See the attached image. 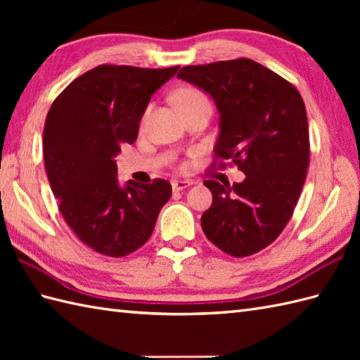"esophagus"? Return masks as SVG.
Wrapping results in <instances>:
<instances>
[{"instance_id": "34e87169", "label": "esophagus", "mask_w": 360, "mask_h": 360, "mask_svg": "<svg viewBox=\"0 0 360 360\" xmlns=\"http://www.w3.org/2000/svg\"><path fill=\"white\" fill-rule=\"evenodd\" d=\"M190 186H192V182L190 181H173L172 182V187H173V190L174 192H181V190H184V188H188Z\"/></svg>"}]
</instances>
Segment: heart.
<instances>
[{
  "instance_id": "b5f03b06",
  "label": "heart",
  "mask_w": 360,
  "mask_h": 360,
  "mask_svg": "<svg viewBox=\"0 0 360 360\" xmlns=\"http://www.w3.org/2000/svg\"><path fill=\"white\" fill-rule=\"evenodd\" d=\"M174 98H176V103H178L179 108L184 111V114L188 112L190 110L198 108V106H201V105H210L209 97L205 96L201 89L192 88V86L179 89L178 93H176ZM150 112H151V106H148V108L145 110V112H143L142 125L147 124V120L150 117Z\"/></svg>"
}]
</instances>
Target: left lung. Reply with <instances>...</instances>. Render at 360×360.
Wrapping results in <instances>:
<instances>
[{
  "mask_svg": "<svg viewBox=\"0 0 360 360\" xmlns=\"http://www.w3.org/2000/svg\"><path fill=\"white\" fill-rule=\"evenodd\" d=\"M217 102L221 133L210 170L236 165L241 184L204 181L213 201L201 217L205 236L227 255L263 250L289 223L307 179L309 129L297 88L250 58L184 66L178 72Z\"/></svg>",
  "mask_w": 360,
  "mask_h": 360,
  "instance_id": "left-lung-1",
  "label": "left lung"
}]
</instances>
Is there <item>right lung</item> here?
Here are the masks:
<instances>
[{"label":"right lung","mask_w":360,"mask_h":360,"mask_svg":"<svg viewBox=\"0 0 360 360\" xmlns=\"http://www.w3.org/2000/svg\"><path fill=\"white\" fill-rule=\"evenodd\" d=\"M179 66L101 65L71 82L44 122V167L58 210L75 236L106 257H127L153 233L172 186L117 184L116 158L133 143L150 97Z\"/></svg>","instance_id":"right-lung-1"}]
</instances>
